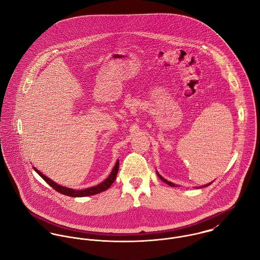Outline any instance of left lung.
I'll return each mask as SVG.
<instances>
[{
	"label": "left lung",
	"mask_w": 260,
	"mask_h": 260,
	"mask_svg": "<svg viewBox=\"0 0 260 260\" xmlns=\"http://www.w3.org/2000/svg\"><path fill=\"white\" fill-rule=\"evenodd\" d=\"M157 175H158V176H159V178H160V179H161V180H162V181H164V182H165V183H167V184H168V185L169 186H172V187H174V184H173V183H172V182H170V181H167V180H166V179H164V178H163V177H162V176H161V175H160V174H158V173H157ZM210 184H211V183H209V184H207V185H204V186H208V185H210ZM204 186H203V187H204Z\"/></svg>",
	"instance_id": "left-lung-1"
}]
</instances>
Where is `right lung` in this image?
Returning a JSON list of instances; mask_svg holds the SVG:
<instances>
[{
  "instance_id": "add662e5",
  "label": "right lung",
  "mask_w": 260,
  "mask_h": 260,
  "mask_svg": "<svg viewBox=\"0 0 260 260\" xmlns=\"http://www.w3.org/2000/svg\"><path fill=\"white\" fill-rule=\"evenodd\" d=\"M118 169H119V161L116 162L113 170H112L111 174L109 175V177L103 181L102 183L98 184V185L94 186V187H91V188H87V189H84V190H74V189H70V188H67V187H64V186L59 185L57 183H55L54 181H52L50 178L46 177L43 173H41L38 169L34 168V170L37 172L38 174L49 184L51 187H53L56 191H58L59 193L61 194H64V195H67V196H70V197H84V196H90V195H95V194H98V193H101L105 190H107L110 186L113 184V182L115 181L116 179V176H117V173H118Z\"/></svg>"
}]
</instances>
